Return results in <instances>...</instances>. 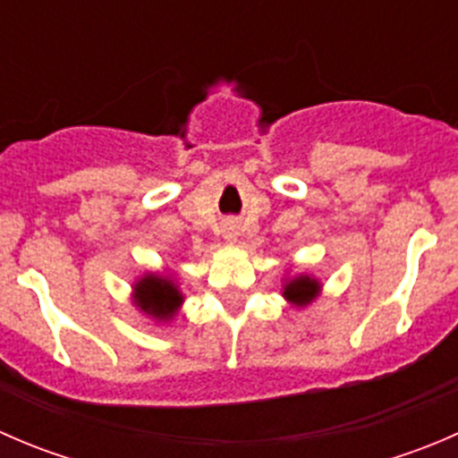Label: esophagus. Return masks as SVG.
Wrapping results in <instances>:
<instances>
[{
  "mask_svg": "<svg viewBox=\"0 0 458 458\" xmlns=\"http://www.w3.org/2000/svg\"><path fill=\"white\" fill-rule=\"evenodd\" d=\"M237 228H234V225H228V228H225V239H228V242H234V239H237Z\"/></svg>",
  "mask_w": 458,
  "mask_h": 458,
  "instance_id": "34e87169",
  "label": "esophagus"
}]
</instances>
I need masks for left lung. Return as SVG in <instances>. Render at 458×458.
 <instances>
[{
	"label": "left lung",
	"mask_w": 458,
	"mask_h": 458,
	"mask_svg": "<svg viewBox=\"0 0 458 458\" xmlns=\"http://www.w3.org/2000/svg\"><path fill=\"white\" fill-rule=\"evenodd\" d=\"M318 290H321V284H318L317 279H312V276H308V275H299V276H293V279L285 281L284 297L288 299L293 306L303 308V306H308V303L315 301Z\"/></svg>",
	"instance_id": "obj_1"
}]
</instances>
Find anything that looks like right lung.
Masks as SVG:
<instances>
[{"label": "right lung", "instance_id": "1", "mask_svg": "<svg viewBox=\"0 0 458 458\" xmlns=\"http://www.w3.org/2000/svg\"><path fill=\"white\" fill-rule=\"evenodd\" d=\"M135 306L143 315L152 317L155 321H170L179 312L183 303V294L179 290L177 281L170 275H143L135 285Z\"/></svg>", "mask_w": 458, "mask_h": 458}]
</instances>
